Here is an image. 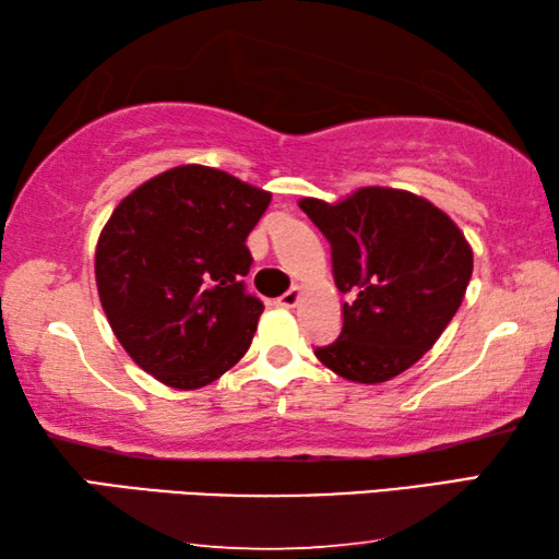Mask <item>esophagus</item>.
<instances>
[{"mask_svg":"<svg viewBox=\"0 0 559 559\" xmlns=\"http://www.w3.org/2000/svg\"><path fill=\"white\" fill-rule=\"evenodd\" d=\"M298 300H300V288L298 286H293L290 290L283 293L281 298H276V302H278L281 308H296Z\"/></svg>","mask_w":559,"mask_h":559,"instance_id":"esophagus-1","label":"esophagus"}]
</instances>
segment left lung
I'll use <instances>...</instances> for the list:
<instances>
[{"label":"left lung","instance_id":"1","mask_svg":"<svg viewBox=\"0 0 559 559\" xmlns=\"http://www.w3.org/2000/svg\"><path fill=\"white\" fill-rule=\"evenodd\" d=\"M298 206L330 241L335 283L349 293L340 337L316 357L359 384L409 370L466 296V236L429 200L392 187H362L335 204L306 197Z\"/></svg>","mask_w":559,"mask_h":559}]
</instances>
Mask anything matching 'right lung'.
Here are the masks:
<instances>
[{
	"mask_svg": "<svg viewBox=\"0 0 559 559\" xmlns=\"http://www.w3.org/2000/svg\"><path fill=\"white\" fill-rule=\"evenodd\" d=\"M271 192L182 165L122 200L96 246L100 306L126 353L167 386L200 390L249 349L263 302L249 296L246 236Z\"/></svg>",
	"mask_w": 559,
	"mask_h": 559,
	"instance_id": "add662e5",
	"label": "right lung"
}]
</instances>
